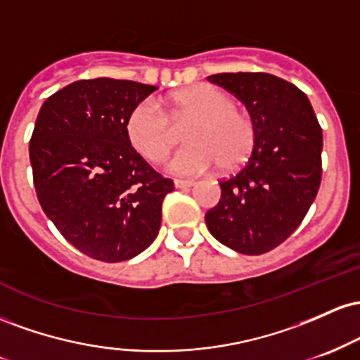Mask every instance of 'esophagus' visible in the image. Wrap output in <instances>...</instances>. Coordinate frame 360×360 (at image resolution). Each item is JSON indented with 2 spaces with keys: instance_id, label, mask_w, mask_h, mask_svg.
<instances>
[{
  "instance_id": "obj_1",
  "label": "esophagus",
  "mask_w": 360,
  "mask_h": 360,
  "mask_svg": "<svg viewBox=\"0 0 360 360\" xmlns=\"http://www.w3.org/2000/svg\"><path fill=\"white\" fill-rule=\"evenodd\" d=\"M194 184V181L191 179H174V186L179 189H184V188H191Z\"/></svg>"
}]
</instances>
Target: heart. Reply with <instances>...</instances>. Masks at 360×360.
I'll return each instance as SVG.
<instances>
[{
    "instance_id": "obj_1",
    "label": "heart",
    "mask_w": 360,
    "mask_h": 360,
    "mask_svg": "<svg viewBox=\"0 0 360 360\" xmlns=\"http://www.w3.org/2000/svg\"><path fill=\"white\" fill-rule=\"evenodd\" d=\"M171 118H191L184 128L188 146L167 160L174 174L194 176L220 164L225 172L243 167L254 152L257 130L249 113L235 106L225 91L194 84L169 96ZM125 134L130 146L148 160H159L174 143L167 115L152 100H142L128 111Z\"/></svg>"
}]
</instances>
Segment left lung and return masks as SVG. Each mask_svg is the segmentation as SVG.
Segmentation results:
<instances>
[{"label": "left lung", "instance_id": "1", "mask_svg": "<svg viewBox=\"0 0 360 360\" xmlns=\"http://www.w3.org/2000/svg\"><path fill=\"white\" fill-rule=\"evenodd\" d=\"M208 81L245 105L257 142L245 166L220 181V201L206 212V226L232 250L266 254L298 229L315 201L321 127L307 94L272 74L221 72Z\"/></svg>", "mask_w": 360, "mask_h": 360}]
</instances>
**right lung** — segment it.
Wrapping results in <instances>:
<instances>
[{
	"label": "right lung",
	"instance_id": "right-lung-1",
	"mask_svg": "<svg viewBox=\"0 0 360 360\" xmlns=\"http://www.w3.org/2000/svg\"><path fill=\"white\" fill-rule=\"evenodd\" d=\"M155 89L111 77L81 79L47 98L37 117L28 152L39 203L65 240L101 262L146 250L174 189L125 134L128 111Z\"/></svg>",
	"mask_w": 360,
	"mask_h": 360
}]
</instances>
